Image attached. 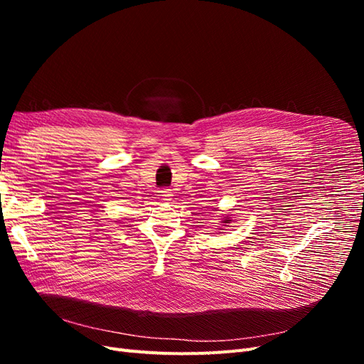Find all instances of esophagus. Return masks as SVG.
Instances as JSON below:
<instances>
[{
	"instance_id": "esophagus-1",
	"label": "esophagus",
	"mask_w": 364,
	"mask_h": 364,
	"mask_svg": "<svg viewBox=\"0 0 364 364\" xmlns=\"http://www.w3.org/2000/svg\"><path fill=\"white\" fill-rule=\"evenodd\" d=\"M161 197L164 200H170V197H171V190H168V188H164V190H161Z\"/></svg>"
}]
</instances>
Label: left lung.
<instances>
[{"label":"left lung","mask_w":364,"mask_h":364,"mask_svg":"<svg viewBox=\"0 0 364 364\" xmlns=\"http://www.w3.org/2000/svg\"><path fill=\"white\" fill-rule=\"evenodd\" d=\"M223 223H228V222H223Z\"/></svg>","instance_id":"left-lung-1"}]
</instances>
